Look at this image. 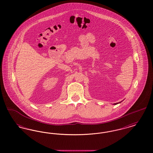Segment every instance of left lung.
I'll return each mask as SVG.
<instances>
[{
    "label": "left lung",
    "instance_id": "obj_1",
    "mask_svg": "<svg viewBox=\"0 0 153 153\" xmlns=\"http://www.w3.org/2000/svg\"><path fill=\"white\" fill-rule=\"evenodd\" d=\"M120 102H118V103H120ZM118 103H114V104H115V105H116V104H117Z\"/></svg>",
    "mask_w": 153,
    "mask_h": 153
}]
</instances>
